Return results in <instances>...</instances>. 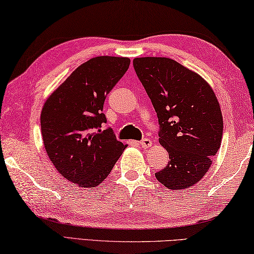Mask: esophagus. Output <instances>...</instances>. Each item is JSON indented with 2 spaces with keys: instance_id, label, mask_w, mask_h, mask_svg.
Masks as SVG:
<instances>
[{
  "instance_id": "esophagus-1",
  "label": "esophagus",
  "mask_w": 254,
  "mask_h": 254,
  "mask_svg": "<svg viewBox=\"0 0 254 254\" xmlns=\"http://www.w3.org/2000/svg\"><path fill=\"white\" fill-rule=\"evenodd\" d=\"M140 145L143 147V149H147L152 145V141L150 139H143L142 141H140Z\"/></svg>"
}]
</instances>
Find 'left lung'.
Returning a JSON list of instances; mask_svg holds the SVG:
<instances>
[{
	"mask_svg": "<svg viewBox=\"0 0 254 254\" xmlns=\"http://www.w3.org/2000/svg\"><path fill=\"white\" fill-rule=\"evenodd\" d=\"M133 66L158 115L167 167L155 173L171 190L194 186L220 149L223 119L213 90L203 77L169 58H136Z\"/></svg>",
	"mask_w": 254,
	"mask_h": 254,
	"instance_id": "1",
	"label": "left lung"
}]
</instances>
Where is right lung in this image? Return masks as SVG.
<instances>
[{
  "label": "right lung",
  "mask_w": 254,
  "mask_h": 254,
  "mask_svg": "<svg viewBox=\"0 0 254 254\" xmlns=\"http://www.w3.org/2000/svg\"><path fill=\"white\" fill-rule=\"evenodd\" d=\"M128 58L96 57L75 68L51 94L41 113L45 151L68 181L93 189L107 179L127 146L107 123L105 98L130 65Z\"/></svg>",
  "instance_id": "right-lung-1"
}]
</instances>
